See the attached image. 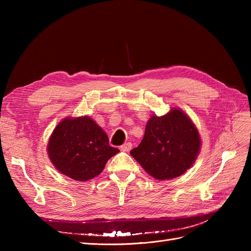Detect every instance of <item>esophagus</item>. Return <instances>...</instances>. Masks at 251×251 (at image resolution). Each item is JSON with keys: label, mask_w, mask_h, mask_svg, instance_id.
Instances as JSON below:
<instances>
[{"label": "esophagus", "mask_w": 251, "mask_h": 251, "mask_svg": "<svg viewBox=\"0 0 251 251\" xmlns=\"http://www.w3.org/2000/svg\"><path fill=\"white\" fill-rule=\"evenodd\" d=\"M132 149V143L131 142H126L125 144H123V146L120 147V150L123 151H128Z\"/></svg>", "instance_id": "obj_1"}]
</instances>
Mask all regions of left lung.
Wrapping results in <instances>:
<instances>
[{
    "mask_svg": "<svg viewBox=\"0 0 251 251\" xmlns=\"http://www.w3.org/2000/svg\"><path fill=\"white\" fill-rule=\"evenodd\" d=\"M201 149V137L193 120L179 108L162 116L153 114L143 139L130 154L157 180L177 178L192 168Z\"/></svg>",
    "mask_w": 251,
    "mask_h": 251,
    "instance_id": "8db88e82",
    "label": "left lung"
}]
</instances>
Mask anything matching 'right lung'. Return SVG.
Wrapping results in <instances>:
<instances>
[{"label": "right lung", "instance_id": "right-lung-1", "mask_svg": "<svg viewBox=\"0 0 251 251\" xmlns=\"http://www.w3.org/2000/svg\"><path fill=\"white\" fill-rule=\"evenodd\" d=\"M50 161L65 176L88 181L100 175L119 150L89 116L66 117L53 130L47 146Z\"/></svg>", "mask_w": 251, "mask_h": 251}]
</instances>
